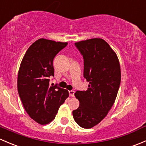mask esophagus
Returning a JSON list of instances; mask_svg holds the SVG:
<instances>
[{
  "label": "esophagus",
  "mask_w": 146,
  "mask_h": 146,
  "mask_svg": "<svg viewBox=\"0 0 146 146\" xmlns=\"http://www.w3.org/2000/svg\"><path fill=\"white\" fill-rule=\"evenodd\" d=\"M74 94H75V92L73 90L69 91V95H70V97H74Z\"/></svg>",
  "instance_id": "1"
}]
</instances>
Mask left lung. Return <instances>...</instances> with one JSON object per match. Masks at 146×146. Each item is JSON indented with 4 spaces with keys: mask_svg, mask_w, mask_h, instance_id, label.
I'll use <instances>...</instances> for the list:
<instances>
[{
    "mask_svg": "<svg viewBox=\"0 0 146 146\" xmlns=\"http://www.w3.org/2000/svg\"><path fill=\"white\" fill-rule=\"evenodd\" d=\"M84 60V78L88 90L76 91L80 102L73 111V119L84 129L98 124L114 104L121 82L120 64L117 54L100 38L75 43Z\"/></svg>",
    "mask_w": 146,
    "mask_h": 146,
    "instance_id": "1",
    "label": "left lung"
}]
</instances>
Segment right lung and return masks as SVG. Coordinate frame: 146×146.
<instances>
[{
    "label": "right lung",
    "instance_id": "right-lung-1",
    "mask_svg": "<svg viewBox=\"0 0 146 146\" xmlns=\"http://www.w3.org/2000/svg\"><path fill=\"white\" fill-rule=\"evenodd\" d=\"M67 44V42L38 39L29 47L20 64L19 95L29 117L42 125L54 120L60 106L69 96L68 90L49 84L50 76H54V57Z\"/></svg>",
    "mask_w": 146,
    "mask_h": 146
}]
</instances>
